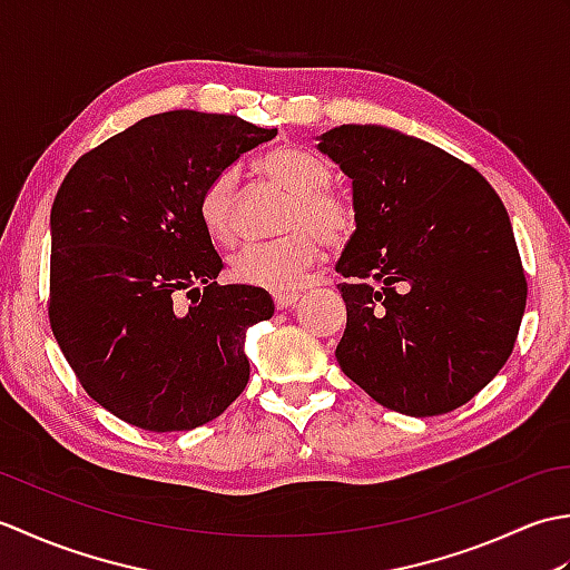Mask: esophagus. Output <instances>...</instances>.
Masks as SVG:
<instances>
[{
	"mask_svg": "<svg viewBox=\"0 0 570 570\" xmlns=\"http://www.w3.org/2000/svg\"><path fill=\"white\" fill-rule=\"evenodd\" d=\"M298 298H301L298 292H278V294H274V306H276L278 311L292 308Z\"/></svg>",
	"mask_w": 570,
	"mask_h": 570,
	"instance_id": "obj_1",
	"label": "esophagus"
}]
</instances>
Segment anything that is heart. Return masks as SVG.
<instances>
[{
  "instance_id": "obj_1",
  "label": "heart",
  "mask_w": 570,
  "mask_h": 570,
  "mask_svg": "<svg viewBox=\"0 0 570 570\" xmlns=\"http://www.w3.org/2000/svg\"><path fill=\"white\" fill-rule=\"evenodd\" d=\"M262 176L292 196L278 229L288 233L272 242H249L229 257V274L245 286L266 292H288L321 259L325 245L343 242L353 229V210L333 193L331 166L304 147H278L264 156ZM237 174L233 168L215 174L200 193L198 215L203 229L215 242H227L235 233Z\"/></svg>"
}]
</instances>
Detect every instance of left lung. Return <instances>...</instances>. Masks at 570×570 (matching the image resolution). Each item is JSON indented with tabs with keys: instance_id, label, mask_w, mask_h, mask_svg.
Instances as JSON below:
<instances>
[{
	"instance_id": "8db88e82",
	"label": "left lung",
	"mask_w": 570,
	"mask_h": 570,
	"mask_svg": "<svg viewBox=\"0 0 570 570\" xmlns=\"http://www.w3.org/2000/svg\"><path fill=\"white\" fill-rule=\"evenodd\" d=\"M318 139L353 180L355 233L335 264L347 308L337 365L374 402L439 416L510 357L527 278L510 215L475 168L382 125Z\"/></svg>"
}]
</instances>
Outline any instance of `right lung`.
<instances>
[{
	"mask_svg": "<svg viewBox=\"0 0 570 570\" xmlns=\"http://www.w3.org/2000/svg\"><path fill=\"white\" fill-rule=\"evenodd\" d=\"M274 137L233 115H151L80 156L56 193L48 318L85 392L131 426L198 429L247 386V328L274 301L215 282L223 259L198 203Z\"/></svg>",
	"mask_w": 570,
	"mask_h": 570,
	"instance_id": "obj_1",
	"label": "right lung"
}]
</instances>
